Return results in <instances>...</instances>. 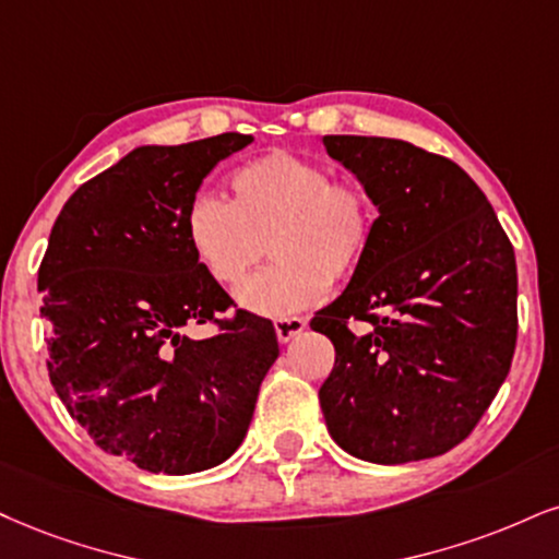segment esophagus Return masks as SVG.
<instances>
[{"instance_id":"34e87169","label":"esophagus","mask_w":559,"mask_h":559,"mask_svg":"<svg viewBox=\"0 0 559 559\" xmlns=\"http://www.w3.org/2000/svg\"><path fill=\"white\" fill-rule=\"evenodd\" d=\"M302 329H306V319H300V316H290V319H277L274 321V334H277V340L282 344H287L290 340H295Z\"/></svg>"}]
</instances>
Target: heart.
Returning a JSON list of instances; mask_svg holds the SVG:
<instances>
[{"instance_id": "1", "label": "heart", "mask_w": 559, "mask_h": 559, "mask_svg": "<svg viewBox=\"0 0 559 559\" xmlns=\"http://www.w3.org/2000/svg\"><path fill=\"white\" fill-rule=\"evenodd\" d=\"M230 202L197 194L186 206V243L217 285L238 287L246 311L290 319L319 302L332 280L353 277L376 243L378 204L360 178H332L313 157L272 150L230 176Z\"/></svg>"}]
</instances>
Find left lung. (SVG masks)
<instances>
[{
  "mask_svg": "<svg viewBox=\"0 0 559 559\" xmlns=\"http://www.w3.org/2000/svg\"><path fill=\"white\" fill-rule=\"evenodd\" d=\"M378 204L376 243L313 316L334 344L319 402L344 451L432 459L469 438L506 381L519 334L515 253L456 163L385 136H323Z\"/></svg>",
  "mask_w": 559,
  "mask_h": 559,
  "instance_id": "1",
  "label": "left lung"
}]
</instances>
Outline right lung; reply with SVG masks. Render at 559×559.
<instances>
[{"label":"right lung","instance_id":"add662e5","mask_svg":"<svg viewBox=\"0 0 559 559\" xmlns=\"http://www.w3.org/2000/svg\"><path fill=\"white\" fill-rule=\"evenodd\" d=\"M227 132L136 147L82 183L51 227L38 269L48 378L106 453L140 469L194 474L243 440L277 360L272 321L233 306L186 243L183 215L223 157L251 144ZM215 322L206 341L186 325Z\"/></svg>","mask_w":559,"mask_h":559}]
</instances>
